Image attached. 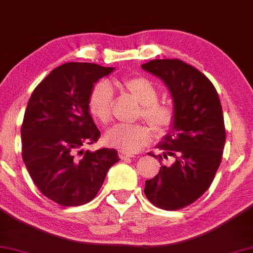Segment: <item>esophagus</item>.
<instances>
[{"mask_svg": "<svg viewBox=\"0 0 253 253\" xmlns=\"http://www.w3.org/2000/svg\"><path fill=\"white\" fill-rule=\"evenodd\" d=\"M119 157H120L121 159H128V158H132V155H128V153H126V152H123V151H120V152H119Z\"/></svg>", "mask_w": 253, "mask_h": 253, "instance_id": "obj_1", "label": "esophagus"}]
</instances>
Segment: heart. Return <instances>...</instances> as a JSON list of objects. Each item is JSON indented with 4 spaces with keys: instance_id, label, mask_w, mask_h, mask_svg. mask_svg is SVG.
Here are the masks:
<instances>
[{
    "instance_id": "obj_1",
    "label": "heart",
    "mask_w": 253,
    "mask_h": 253,
    "mask_svg": "<svg viewBox=\"0 0 253 253\" xmlns=\"http://www.w3.org/2000/svg\"><path fill=\"white\" fill-rule=\"evenodd\" d=\"M121 86L140 103L138 115L150 124L157 133L169 129L175 120V110L170 104L159 102V91L152 81L143 76H126L121 80ZM114 91L107 81H98L92 86L88 97V108L92 118L106 125L112 119ZM152 138L146 125H117L107 132L104 140L123 152H136L149 144Z\"/></svg>"
}]
</instances>
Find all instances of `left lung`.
Listing matches in <instances>:
<instances>
[{
  "label": "left lung",
  "mask_w": 253,
  "mask_h": 253,
  "mask_svg": "<svg viewBox=\"0 0 253 253\" xmlns=\"http://www.w3.org/2000/svg\"><path fill=\"white\" fill-rule=\"evenodd\" d=\"M159 77L173 100L175 120L170 132L157 145L162 165L153 178L145 182L144 193L156 207L177 211L201 197L211 187L221 163L226 141L225 123L219 95L201 71L179 59H153L141 65Z\"/></svg>",
  "instance_id": "left-lung-1"
}]
</instances>
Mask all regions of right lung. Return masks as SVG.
Here are the masks:
<instances>
[{"instance_id":"1","label":"right lung","mask_w":253,"mask_h":253,"mask_svg":"<svg viewBox=\"0 0 253 253\" xmlns=\"http://www.w3.org/2000/svg\"><path fill=\"white\" fill-rule=\"evenodd\" d=\"M114 68L92 63H65L37 85L21 126L22 159L34 184L58 205L72 207L91 201L118 151L81 150L101 133L88 108L94 84Z\"/></svg>"}]
</instances>
